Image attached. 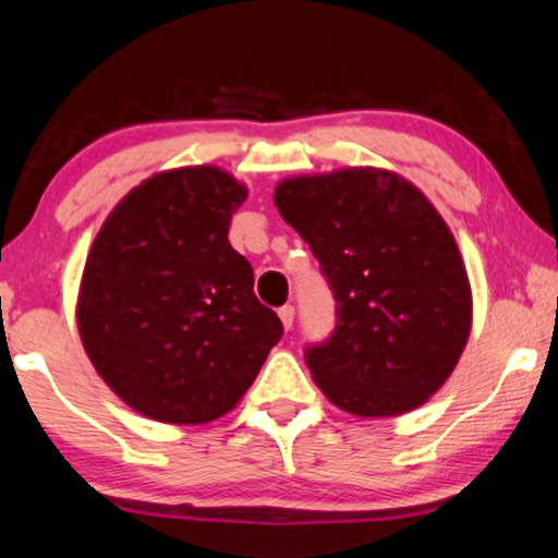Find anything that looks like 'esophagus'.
Instances as JSON below:
<instances>
[{
    "instance_id": "1",
    "label": "esophagus",
    "mask_w": 558,
    "mask_h": 558,
    "mask_svg": "<svg viewBox=\"0 0 558 558\" xmlns=\"http://www.w3.org/2000/svg\"><path fill=\"white\" fill-rule=\"evenodd\" d=\"M279 317H281V325H284L287 330H292V325H294V307H292V304H284V307H279Z\"/></svg>"
}]
</instances>
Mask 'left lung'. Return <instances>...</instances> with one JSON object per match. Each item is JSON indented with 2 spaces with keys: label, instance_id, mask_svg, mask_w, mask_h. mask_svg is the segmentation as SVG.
Here are the masks:
<instances>
[{
  "label": "left lung",
  "instance_id": "8db88e82",
  "mask_svg": "<svg viewBox=\"0 0 558 558\" xmlns=\"http://www.w3.org/2000/svg\"><path fill=\"white\" fill-rule=\"evenodd\" d=\"M274 203L335 296L332 335L304 350L315 384L357 416L422 407L454 371L472 323L468 271L434 205L376 167L284 180Z\"/></svg>",
  "mask_w": 558,
  "mask_h": 558
}]
</instances>
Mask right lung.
Here are the masks:
<instances>
[{
	"instance_id": "obj_1",
	"label": "right lung",
	"mask_w": 558,
	"mask_h": 558,
	"mask_svg": "<svg viewBox=\"0 0 558 558\" xmlns=\"http://www.w3.org/2000/svg\"><path fill=\"white\" fill-rule=\"evenodd\" d=\"M246 187L218 167L144 180L98 231L83 269L78 330L111 391L167 424L231 411L281 340L228 243Z\"/></svg>"
}]
</instances>
